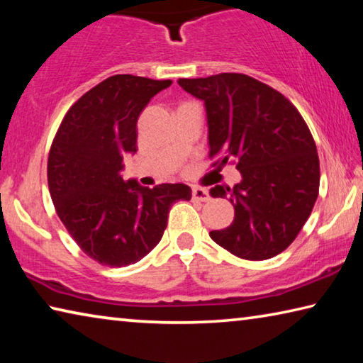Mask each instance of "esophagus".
Segmentation results:
<instances>
[{
    "label": "esophagus",
    "instance_id": "esophagus-1",
    "mask_svg": "<svg viewBox=\"0 0 363 363\" xmlns=\"http://www.w3.org/2000/svg\"><path fill=\"white\" fill-rule=\"evenodd\" d=\"M192 199L196 201H208L210 200V194L206 192L205 189L201 187H194L192 189Z\"/></svg>",
    "mask_w": 363,
    "mask_h": 363
}]
</instances>
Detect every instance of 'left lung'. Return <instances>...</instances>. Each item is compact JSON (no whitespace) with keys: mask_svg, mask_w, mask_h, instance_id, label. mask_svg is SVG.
Returning a JSON list of instances; mask_svg holds the SVG:
<instances>
[{"mask_svg":"<svg viewBox=\"0 0 363 363\" xmlns=\"http://www.w3.org/2000/svg\"><path fill=\"white\" fill-rule=\"evenodd\" d=\"M179 86L203 101L210 155L237 160L242 181L214 186L235 218L211 230L219 247L242 259L262 261L290 247L315 205L320 184L317 147L293 104L270 86L242 73L181 78Z\"/></svg>","mask_w":363,"mask_h":363,"instance_id":"8db88e82","label":"left lung"}]
</instances>
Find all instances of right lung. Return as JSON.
<instances>
[{
  "label": "right lung",
  "mask_w": 363,
  "mask_h": 363,
  "mask_svg": "<svg viewBox=\"0 0 363 363\" xmlns=\"http://www.w3.org/2000/svg\"><path fill=\"white\" fill-rule=\"evenodd\" d=\"M171 79L115 75L73 104L48 158L52 203L86 255L110 267L143 259L162 240L171 205L190 200L186 184L143 187L125 181L123 157L138 150V118Z\"/></svg>",
  "instance_id": "obj_1"
}]
</instances>
